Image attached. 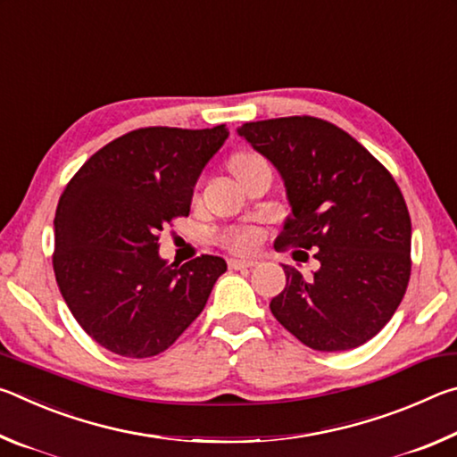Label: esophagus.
Returning <instances> with one entry per match:
<instances>
[{"label": "esophagus", "instance_id": "obj_1", "mask_svg": "<svg viewBox=\"0 0 457 457\" xmlns=\"http://www.w3.org/2000/svg\"><path fill=\"white\" fill-rule=\"evenodd\" d=\"M258 264V260H253V258H231L229 262H228V266L231 268V270H244V268H253Z\"/></svg>", "mask_w": 457, "mask_h": 457}]
</instances>
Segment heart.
I'll list each match as a JSON object with an SVG mask.
<instances>
[{
    "instance_id": "1",
    "label": "heart",
    "mask_w": 457,
    "mask_h": 457,
    "mask_svg": "<svg viewBox=\"0 0 457 457\" xmlns=\"http://www.w3.org/2000/svg\"><path fill=\"white\" fill-rule=\"evenodd\" d=\"M258 159H262V157L256 153H237V154H234V157L229 159L231 173L237 175L244 167L252 165L253 161H258ZM258 239H260L258 231L253 228H245V226L244 228H231L228 231H223V236H221V242L226 244L228 247H231V250H237V252L239 250H250V247L258 244Z\"/></svg>"
}]
</instances>
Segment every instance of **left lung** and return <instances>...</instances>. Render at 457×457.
I'll return each instance as SVG.
<instances>
[{"label":"left lung","instance_id":"1","mask_svg":"<svg viewBox=\"0 0 457 457\" xmlns=\"http://www.w3.org/2000/svg\"><path fill=\"white\" fill-rule=\"evenodd\" d=\"M237 133L284 179L292 215L276 250H316L320 264L312 276L282 266L286 288L270 311L314 351L367 343L395 314L411 276V220L395 179L322 119L245 122Z\"/></svg>","mask_w":457,"mask_h":457}]
</instances>
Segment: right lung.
Returning a JSON list of instances; mask_svg holds the SVG:
<instances>
[{"label": "right lung", "instance_id": "right-lung-1", "mask_svg": "<svg viewBox=\"0 0 457 457\" xmlns=\"http://www.w3.org/2000/svg\"><path fill=\"white\" fill-rule=\"evenodd\" d=\"M213 129L146 127L96 151L60 195L54 274L90 338L120 357L167 351L197 319L228 264H167L159 234L189 215L201 171L226 143Z\"/></svg>", "mask_w": 457, "mask_h": 457}]
</instances>
